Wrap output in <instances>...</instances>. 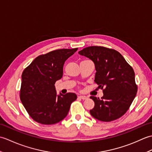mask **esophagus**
Masks as SVG:
<instances>
[{
    "label": "esophagus",
    "mask_w": 152,
    "mask_h": 152,
    "mask_svg": "<svg viewBox=\"0 0 152 152\" xmlns=\"http://www.w3.org/2000/svg\"><path fill=\"white\" fill-rule=\"evenodd\" d=\"M78 97L80 98V99H83V100H86V99H88V96H85V95H80Z\"/></svg>",
    "instance_id": "obj_1"
}]
</instances>
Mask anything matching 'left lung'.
I'll use <instances>...</instances> for the list:
<instances>
[{"label": "left lung", "instance_id": "8db88e82", "mask_svg": "<svg viewBox=\"0 0 152 152\" xmlns=\"http://www.w3.org/2000/svg\"><path fill=\"white\" fill-rule=\"evenodd\" d=\"M78 53L94 63L95 82L104 94L101 99L90 96L95 102L90 114L101 121H111L121 118L137 95L133 68L118 51L105 47L89 46Z\"/></svg>", "mask_w": 152, "mask_h": 152}]
</instances>
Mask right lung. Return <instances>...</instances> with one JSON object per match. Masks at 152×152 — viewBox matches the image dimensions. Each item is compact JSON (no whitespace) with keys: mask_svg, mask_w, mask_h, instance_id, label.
<instances>
[{"mask_svg":"<svg viewBox=\"0 0 152 152\" xmlns=\"http://www.w3.org/2000/svg\"><path fill=\"white\" fill-rule=\"evenodd\" d=\"M77 50L60 49L41 55L23 72L20 100L35 121L52 125L67 115L77 95L73 93L57 95L55 83L62 78L65 61Z\"/></svg>","mask_w":152,"mask_h":152,"instance_id":"right-lung-1","label":"right lung"}]
</instances>
